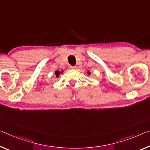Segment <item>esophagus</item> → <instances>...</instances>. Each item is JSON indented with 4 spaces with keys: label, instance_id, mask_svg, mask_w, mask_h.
Returning a JSON list of instances; mask_svg holds the SVG:
<instances>
[{
    "label": "esophagus",
    "instance_id": "esophagus-1",
    "mask_svg": "<svg viewBox=\"0 0 150 150\" xmlns=\"http://www.w3.org/2000/svg\"><path fill=\"white\" fill-rule=\"evenodd\" d=\"M69 68H70V69H75V68H76V66H69Z\"/></svg>",
    "mask_w": 150,
    "mask_h": 150
}]
</instances>
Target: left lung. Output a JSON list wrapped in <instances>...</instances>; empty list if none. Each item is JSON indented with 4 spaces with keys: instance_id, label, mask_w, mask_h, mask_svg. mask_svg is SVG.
<instances>
[{
    "instance_id": "obj_1",
    "label": "left lung",
    "mask_w": 150,
    "mask_h": 150,
    "mask_svg": "<svg viewBox=\"0 0 150 150\" xmlns=\"http://www.w3.org/2000/svg\"><path fill=\"white\" fill-rule=\"evenodd\" d=\"M88 75H89V74H91V72H90L89 71H88Z\"/></svg>"
}]
</instances>
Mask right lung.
Masks as SVG:
<instances>
[{
	"label": "right lung",
	"instance_id": "obj_1",
	"mask_svg": "<svg viewBox=\"0 0 150 150\" xmlns=\"http://www.w3.org/2000/svg\"><path fill=\"white\" fill-rule=\"evenodd\" d=\"M62 72H59L58 70H57V71H56V72H55V74H56V77L57 78L59 76V74L60 73H62Z\"/></svg>",
	"mask_w": 150,
	"mask_h": 150
}]
</instances>
